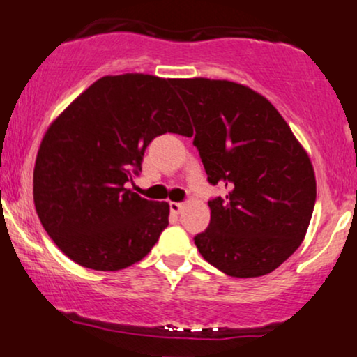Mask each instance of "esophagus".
Segmentation results:
<instances>
[{
  "label": "esophagus",
  "mask_w": 357,
  "mask_h": 357,
  "mask_svg": "<svg viewBox=\"0 0 357 357\" xmlns=\"http://www.w3.org/2000/svg\"><path fill=\"white\" fill-rule=\"evenodd\" d=\"M183 208H184L183 203H176V202H171V203H169V210H171V213H176V215H178V213H181Z\"/></svg>",
  "instance_id": "esophagus-1"
}]
</instances>
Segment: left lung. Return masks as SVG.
Returning a JSON list of instances; mask_svg holds the SVG:
<instances>
[{"label": "left lung", "mask_w": 357, "mask_h": 357, "mask_svg": "<svg viewBox=\"0 0 357 357\" xmlns=\"http://www.w3.org/2000/svg\"><path fill=\"white\" fill-rule=\"evenodd\" d=\"M195 126L192 144L213 186L211 220L195 236L204 260L230 277L273 272L301 247L315 204L304 147L260 93L228 80L174 79Z\"/></svg>", "instance_id": "8db88e82"}]
</instances>
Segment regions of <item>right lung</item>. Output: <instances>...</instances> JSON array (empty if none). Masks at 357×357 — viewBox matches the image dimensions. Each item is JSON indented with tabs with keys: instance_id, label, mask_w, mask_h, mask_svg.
<instances>
[{
	"instance_id": "right-lung-1",
	"label": "right lung",
	"mask_w": 357,
	"mask_h": 357,
	"mask_svg": "<svg viewBox=\"0 0 357 357\" xmlns=\"http://www.w3.org/2000/svg\"><path fill=\"white\" fill-rule=\"evenodd\" d=\"M173 80L144 73L102 77L48 127L33 171L45 231L82 267L114 272L142 260L169 225V204L124 186L146 147L191 124Z\"/></svg>"
}]
</instances>
